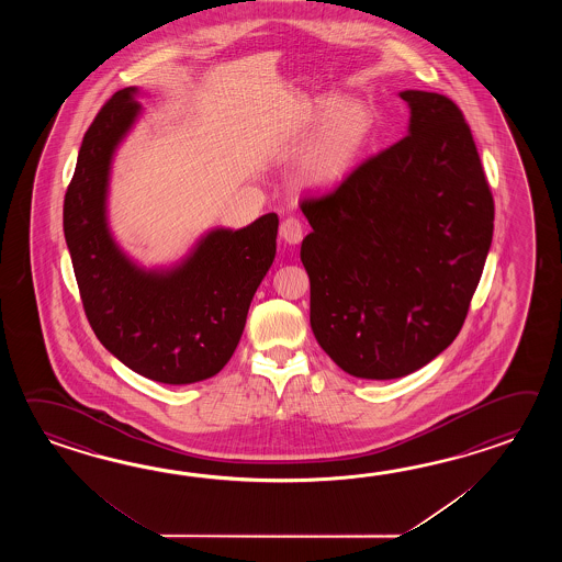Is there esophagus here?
<instances>
[{"label": "esophagus", "mask_w": 562, "mask_h": 562, "mask_svg": "<svg viewBox=\"0 0 562 562\" xmlns=\"http://www.w3.org/2000/svg\"><path fill=\"white\" fill-rule=\"evenodd\" d=\"M279 233L289 245H297L303 239V223L299 221L297 216H286L279 227Z\"/></svg>", "instance_id": "34e87169"}]
</instances>
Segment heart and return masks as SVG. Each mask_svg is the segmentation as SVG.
<instances>
[{"label":"heart","instance_id":"obj_1","mask_svg":"<svg viewBox=\"0 0 562 562\" xmlns=\"http://www.w3.org/2000/svg\"><path fill=\"white\" fill-rule=\"evenodd\" d=\"M331 108L334 102H327L322 114ZM370 131L371 114L363 104L346 102L335 108L317 138L301 158V180L310 187H331L337 180L344 179L347 170L353 167Z\"/></svg>","mask_w":562,"mask_h":562}]
</instances>
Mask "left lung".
Masks as SVG:
<instances>
[{
    "label": "left lung",
    "mask_w": 562,
    "mask_h": 562,
    "mask_svg": "<svg viewBox=\"0 0 562 562\" xmlns=\"http://www.w3.org/2000/svg\"><path fill=\"white\" fill-rule=\"evenodd\" d=\"M409 132L305 196L311 329L341 370L394 380L460 334L486 263L494 199L462 110L406 90Z\"/></svg>",
    "instance_id": "obj_1"
}]
</instances>
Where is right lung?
<instances>
[{"mask_svg":"<svg viewBox=\"0 0 562 562\" xmlns=\"http://www.w3.org/2000/svg\"><path fill=\"white\" fill-rule=\"evenodd\" d=\"M136 88L108 100L88 126L64 196V235L86 317L112 356L155 382L194 383L225 368L247 311L276 259L279 218L209 233L187 263L146 273L119 251L106 227L110 158L140 104Z\"/></svg>","mask_w":562,"mask_h":562,"instance_id":"right-lung-1","label":"right lung"}]
</instances>
